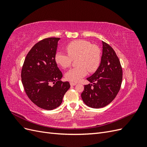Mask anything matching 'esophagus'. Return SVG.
<instances>
[{"label":"esophagus","mask_w":147,"mask_h":147,"mask_svg":"<svg viewBox=\"0 0 147 147\" xmlns=\"http://www.w3.org/2000/svg\"><path fill=\"white\" fill-rule=\"evenodd\" d=\"M70 84L71 86H75V85H76L77 83H74V82H70Z\"/></svg>","instance_id":"34e87169"}]
</instances>
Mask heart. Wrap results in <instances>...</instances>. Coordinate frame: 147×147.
I'll return each instance as SVG.
<instances>
[{
	"label": "heart",
	"instance_id": "heart-1",
	"mask_svg": "<svg viewBox=\"0 0 147 147\" xmlns=\"http://www.w3.org/2000/svg\"><path fill=\"white\" fill-rule=\"evenodd\" d=\"M67 54L57 51L55 56L56 64L63 69H67L76 60V67L70 70L65 74L67 80L77 82L85 76L88 71L96 72L99 68L101 61V51L98 46L86 40L78 39L69 43L65 47Z\"/></svg>",
	"mask_w": 147,
	"mask_h": 147
}]
</instances>
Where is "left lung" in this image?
Returning a JSON list of instances; mask_svg holds the SVG:
<instances>
[{
	"instance_id": "obj_1",
	"label": "left lung",
	"mask_w": 147,
	"mask_h": 147,
	"mask_svg": "<svg viewBox=\"0 0 147 147\" xmlns=\"http://www.w3.org/2000/svg\"><path fill=\"white\" fill-rule=\"evenodd\" d=\"M103 51L99 68L87 78L91 84L84 86L82 98L86 105L99 109L107 105L115 98L121 88L123 70L116 53L102 41Z\"/></svg>"
}]
</instances>
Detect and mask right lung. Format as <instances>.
Here are the masks:
<instances>
[{
    "label": "right lung",
    "mask_w": 147,
    "mask_h": 147,
    "mask_svg": "<svg viewBox=\"0 0 147 147\" xmlns=\"http://www.w3.org/2000/svg\"><path fill=\"white\" fill-rule=\"evenodd\" d=\"M59 39L47 38L35 44L26 56L21 70V81L26 94L34 104L48 110L58 107L70 87L68 82L60 80L63 74L55 60Z\"/></svg>",
    "instance_id": "add662e5"
}]
</instances>
